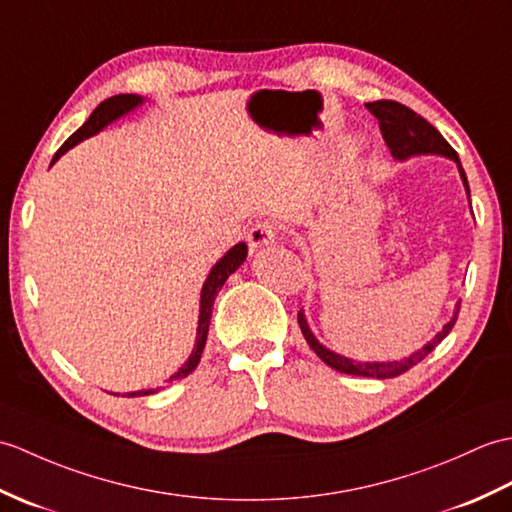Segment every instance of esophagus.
<instances>
[{"label":"esophagus","mask_w":512,"mask_h":512,"mask_svg":"<svg viewBox=\"0 0 512 512\" xmlns=\"http://www.w3.org/2000/svg\"><path fill=\"white\" fill-rule=\"evenodd\" d=\"M276 234H278V227L271 223V221H263V223H256L252 230L247 234V243L256 247H265L271 245L276 241Z\"/></svg>","instance_id":"obj_1"}]
</instances>
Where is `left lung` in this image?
<instances>
[{
  "mask_svg": "<svg viewBox=\"0 0 512 512\" xmlns=\"http://www.w3.org/2000/svg\"><path fill=\"white\" fill-rule=\"evenodd\" d=\"M366 107L372 116L379 120V129H381L383 140H385V144H388V149L396 157V160H405V157L420 155V153H436V155L451 157V160L458 162V166H460L458 153L453 151V146L445 138H442L436 127H431V124L414 109L405 107L396 100H374V102H366ZM460 177L469 192V181H467V175H464L462 166H460ZM458 313H460V304L451 320L442 326V331L434 339H431L427 346L414 352L412 357L401 359V361H390V363H355L346 357H339V355H335V352L326 350L320 342H317L313 333L309 331V326H306V320L302 313H298V324H300V331H302L304 339L309 342L315 355L320 357L326 366H331L333 370L344 372V374H355V377L392 379V377H399V374L407 372L410 368H414L416 363L423 361L429 352L434 350L442 342V339L451 333L453 324L458 322Z\"/></svg>",
  "mask_w": 512,
  "mask_h": 512,
  "instance_id": "1",
  "label": "left lung"
}]
</instances>
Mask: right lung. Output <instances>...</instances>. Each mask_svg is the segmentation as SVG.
I'll use <instances>...</instances> for the list:
<instances>
[{
	"label": "right lung",
	"mask_w": 512,
	"mask_h": 512,
	"mask_svg": "<svg viewBox=\"0 0 512 512\" xmlns=\"http://www.w3.org/2000/svg\"><path fill=\"white\" fill-rule=\"evenodd\" d=\"M142 102L140 96L135 94H120V96H113V98H107L105 102H100V105L94 109L92 116H89V120L83 124L81 129H78L76 133H72L70 138H67L63 142V146L59 151L54 153L52 162L59 160V157L67 151L72 149L74 144H78L81 140L89 138V135L98 133L102 127H107V124L111 120L120 118L122 113L131 111L133 107H138ZM247 256V245L245 243H238L234 245L230 252H227L217 265L212 267L210 276L206 280V285H203V291H201V311H199V326H197V344H195V350H192L190 359L184 363V368H181L179 372H175L173 377H170L166 383H175V381H181L186 379L188 374L195 370L199 366V359H201V352H203V346H206V339H208V328H210V317H212V304H214V298H217V293L221 291L223 282L230 278L234 271L238 269V265L243 263ZM157 390H142V392H129L127 396H149V394H155Z\"/></svg>",
	"instance_id": "add662e5"
}]
</instances>
